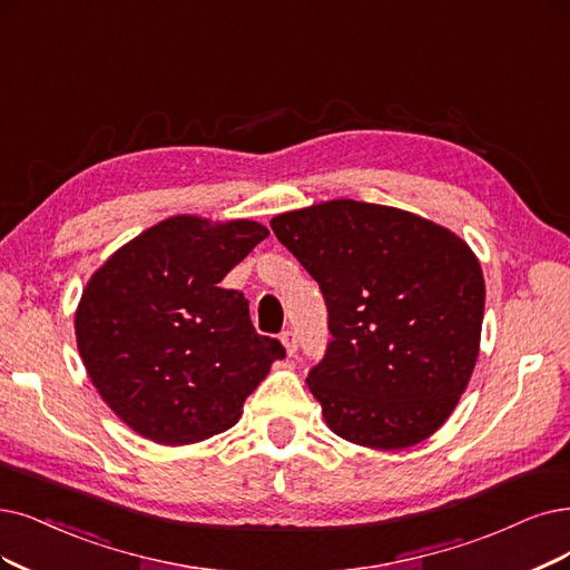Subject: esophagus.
<instances>
[{"instance_id":"esophagus-1","label":"esophagus","mask_w":570,"mask_h":570,"mask_svg":"<svg viewBox=\"0 0 570 570\" xmlns=\"http://www.w3.org/2000/svg\"><path fill=\"white\" fill-rule=\"evenodd\" d=\"M282 345H284V350H286L288 356H296V352H298V338H296V333L286 331V333L282 335Z\"/></svg>"}]
</instances>
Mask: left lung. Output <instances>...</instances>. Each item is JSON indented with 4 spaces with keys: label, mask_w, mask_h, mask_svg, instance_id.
I'll return each mask as SVG.
<instances>
[{
    "label": "left lung",
    "mask_w": 570,
    "mask_h": 570,
    "mask_svg": "<svg viewBox=\"0 0 570 570\" xmlns=\"http://www.w3.org/2000/svg\"><path fill=\"white\" fill-rule=\"evenodd\" d=\"M269 225L324 293L333 341L307 387L328 430L375 451L432 436L479 356L487 286L468 242L409 210L354 199Z\"/></svg>",
    "instance_id": "8db88e82"
}]
</instances>
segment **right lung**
<instances>
[{
    "label": "right lung",
    "mask_w": 570,
    "mask_h": 570,
    "mask_svg": "<svg viewBox=\"0 0 570 570\" xmlns=\"http://www.w3.org/2000/svg\"><path fill=\"white\" fill-rule=\"evenodd\" d=\"M269 235L256 220L174 216L117 248L75 312L77 350L121 423L164 446L229 430L246 396L284 360L258 335L225 274Z\"/></svg>",
    "instance_id": "add662e5"
}]
</instances>
